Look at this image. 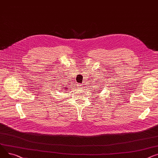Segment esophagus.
Instances as JSON below:
<instances>
[{
	"label": "esophagus",
	"mask_w": 158,
	"mask_h": 158,
	"mask_svg": "<svg viewBox=\"0 0 158 158\" xmlns=\"http://www.w3.org/2000/svg\"><path fill=\"white\" fill-rule=\"evenodd\" d=\"M79 87H80V89H83V85H79Z\"/></svg>",
	"instance_id": "34e87169"
}]
</instances>
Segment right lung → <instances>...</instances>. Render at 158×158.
Returning <instances> with one entry per match:
<instances>
[{
	"label": "right lung",
	"instance_id": "obj_1",
	"mask_svg": "<svg viewBox=\"0 0 158 158\" xmlns=\"http://www.w3.org/2000/svg\"><path fill=\"white\" fill-rule=\"evenodd\" d=\"M66 89V88H65V89ZM65 90H64V91H65Z\"/></svg>",
	"mask_w": 158,
	"mask_h": 158
}]
</instances>
